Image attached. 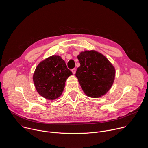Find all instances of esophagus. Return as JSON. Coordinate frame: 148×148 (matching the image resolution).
Listing matches in <instances>:
<instances>
[{"label": "esophagus", "instance_id": "34e87169", "mask_svg": "<svg viewBox=\"0 0 148 148\" xmlns=\"http://www.w3.org/2000/svg\"><path fill=\"white\" fill-rule=\"evenodd\" d=\"M71 71L73 72V73L74 74L75 73V72H76V69H73L72 70H71Z\"/></svg>", "mask_w": 148, "mask_h": 148}]
</instances>
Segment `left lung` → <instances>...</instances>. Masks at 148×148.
<instances>
[{"label":"left lung","mask_w":148,"mask_h":148,"mask_svg":"<svg viewBox=\"0 0 148 148\" xmlns=\"http://www.w3.org/2000/svg\"><path fill=\"white\" fill-rule=\"evenodd\" d=\"M80 66L75 76L87 96L98 98L106 94L112 87L115 70L108 60L94 50L81 52L77 56Z\"/></svg>","instance_id":"left-lung-1"}]
</instances>
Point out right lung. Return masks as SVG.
<instances>
[{
	"instance_id": "1",
	"label": "right lung",
	"mask_w": 148,
	"mask_h": 148,
	"mask_svg": "<svg viewBox=\"0 0 148 148\" xmlns=\"http://www.w3.org/2000/svg\"><path fill=\"white\" fill-rule=\"evenodd\" d=\"M72 72L59 56H52L40 62L33 74V81L38 93L53 100L58 98L65 87V82Z\"/></svg>"
}]
</instances>
